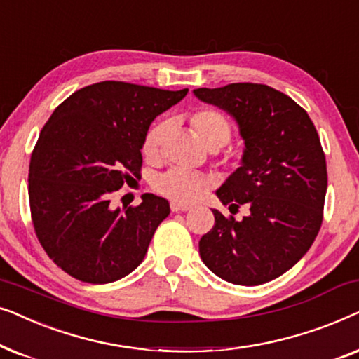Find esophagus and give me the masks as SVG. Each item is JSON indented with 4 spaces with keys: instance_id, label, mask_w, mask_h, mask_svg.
Here are the masks:
<instances>
[{
    "instance_id": "esophagus-1",
    "label": "esophagus",
    "mask_w": 359,
    "mask_h": 359,
    "mask_svg": "<svg viewBox=\"0 0 359 359\" xmlns=\"http://www.w3.org/2000/svg\"><path fill=\"white\" fill-rule=\"evenodd\" d=\"M171 210H173V212H186V210H189L191 208L189 205H184V204H178V203H171Z\"/></svg>"
}]
</instances>
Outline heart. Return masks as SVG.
Here are the masks:
<instances>
[{
    "label": "heart",
    "mask_w": 359,
    "mask_h": 359,
    "mask_svg": "<svg viewBox=\"0 0 359 359\" xmlns=\"http://www.w3.org/2000/svg\"><path fill=\"white\" fill-rule=\"evenodd\" d=\"M191 127L198 139L208 149H220L232 137V129L227 119L215 109H198L191 116ZM168 132V122L160 121L147 132L142 151L147 160H156L160 156L161 145ZM209 188V181L203 175L184 168H171L155 180L156 193L178 204H191L198 201Z\"/></svg>",
    "instance_id": "1"
}]
</instances>
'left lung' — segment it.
I'll return each instance as SVG.
<instances>
[{
    "instance_id": "left-lung-1",
    "label": "left lung",
    "mask_w": 359,
    "mask_h": 359,
    "mask_svg": "<svg viewBox=\"0 0 359 359\" xmlns=\"http://www.w3.org/2000/svg\"><path fill=\"white\" fill-rule=\"evenodd\" d=\"M238 124L245 149L240 166L215 191L230 212L212 209L215 224L199 240L205 266L224 281L258 286L291 269L316 240L327 193V163L311 117L271 86L232 83L198 88Z\"/></svg>"
}]
</instances>
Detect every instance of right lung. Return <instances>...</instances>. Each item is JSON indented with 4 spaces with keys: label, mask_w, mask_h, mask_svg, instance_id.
Segmentation results:
<instances>
[{
    "label": "right lung",
    "mask_w": 359,
    "mask_h": 359,
    "mask_svg": "<svg viewBox=\"0 0 359 359\" xmlns=\"http://www.w3.org/2000/svg\"><path fill=\"white\" fill-rule=\"evenodd\" d=\"M188 95L101 81L53 111L29 165V204L39 242L57 266L83 283L107 284L144 259L168 201L144 194L111 209V194L140 178L142 145L156 116Z\"/></svg>",
    "instance_id": "1"
}]
</instances>
